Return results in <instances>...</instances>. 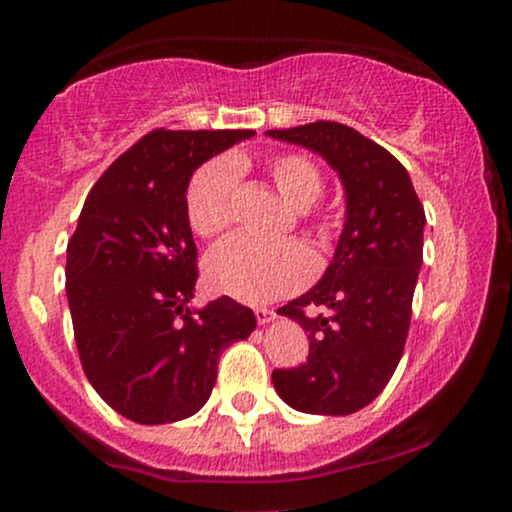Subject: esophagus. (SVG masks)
Instances as JSON below:
<instances>
[{
  "label": "esophagus",
  "instance_id": "esophagus-1",
  "mask_svg": "<svg viewBox=\"0 0 512 512\" xmlns=\"http://www.w3.org/2000/svg\"><path fill=\"white\" fill-rule=\"evenodd\" d=\"M255 317H257V322H260V325H269V322H274L276 313H274V310H267V308H255Z\"/></svg>",
  "mask_w": 512,
  "mask_h": 512
}]
</instances>
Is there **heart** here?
Masks as SVG:
<instances>
[{"label": "heart", "mask_w": 512, "mask_h": 512, "mask_svg": "<svg viewBox=\"0 0 512 512\" xmlns=\"http://www.w3.org/2000/svg\"><path fill=\"white\" fill-rule=\"evenodd\" d=\"M243 158L221 156L204 163L187 185L185 209L192 231L214 238L226 231L236 209ZM269 178L293 209H308L322 195V175L313 161L281 154L269 161ZM313 257L303 245H262L250 238H231L207 255L204 276L211 291L257 305L298 291L313 276Z\"/></svg>", "instance_id": "1"}]
</instances>
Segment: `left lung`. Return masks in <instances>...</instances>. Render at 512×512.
<instances>
[{"instance_id":"left-lung-1","label":"left lung","mask_w":512,"mask_h":512,"mask_svg":"<svg viewBox=\"0 0 512 512\" xmlns=\"http://www.w3.org/2000/svg\"><path fill=\"white\" fill-rule=\"evenodd\" d=\"M267 137L325 158L346 195L330 267L279 308L308 332L310 354L303 366L274 370V390L305 414H354L385 390L402 358L424 262V207L407 168L356 129L320 120L269 129ZM308 307L331 310L308 316Z\"/></svg>"}]
</instances>
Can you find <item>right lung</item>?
<instances>
[{
    "label": "right lung",
    "instance_id": "right-lung-1",
    "mask_svg": "<svg viewBox=\"0 0 512 512\" xmlns=\"http://www.w3.org/2000/svg\"><path fill=\"white\" fill-rule=\"evenodd\" d=\"M252 134L154 129L88 192L67 245V301L88 383L129 421L197 414L223 349L257 327L228 296L190 308L199 272L185 209L192 173Z\"/></svg>",
    "mask_w": 512,
    "mask_h": 512
}]
</instances>
